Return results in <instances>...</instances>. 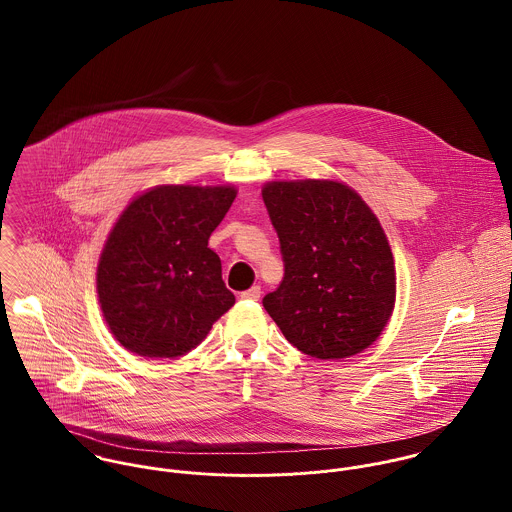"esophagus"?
<instances>
[{"instance_id": "obj_1", "label": "esophagus", "mask_w": 512, "mask_h": 512, "mask_svg": "<svg viewBox=\"0 0 512 512\" xmlns=\"http://www.w3.org/2000/svg\"><path fill=\"white\" fill-rule=\"evenodd\" d=\"M260 295H262L260 286H252L250 290L240 293V297H242V299H250V301H258V299H260Z\"/></svg>"}]
</instances>
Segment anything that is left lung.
I'll return each instance as SVG.
<instances>
[{"label":"left lung","instance_id":"8db88e82","mask_svg":"<svg viewBox=\"0 0 512 512\" xmlns=\"http://www.w3.org/2000/svg\"><path fill=\"white\" fill-rule=\"evenodd\" d=\"M280 238L284 280L262 303L301 353L337 361L386 327L396 297L386 234L365 201L337 181H274L262 189Z\"/></svg>","mask_w":512,"mask_h":512}]
</instances>
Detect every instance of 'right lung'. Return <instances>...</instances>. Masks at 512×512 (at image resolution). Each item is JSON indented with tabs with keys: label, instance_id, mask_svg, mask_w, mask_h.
Wrapping results in <instances>:
<instances>
[{
	"label": "right lung",
	"instance_id": "obj_1",
	"mask_svg": "<svg viewBox=\"0 0 512 512\" xmlns=\"http://www.w3.org/2000/svg\"><path fill=\"white\" fill-rule=\"evenodd\" d=\"M234 197V187L163 185L134 199L114 224L96 284L104 319L128 351L183 357L234 305L209 248Z\"/></svg>",
	"mask_w": 512,
	"mask_h": 512
}]
</instances>
